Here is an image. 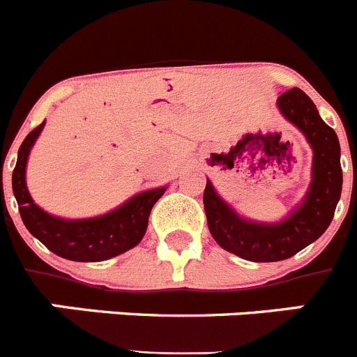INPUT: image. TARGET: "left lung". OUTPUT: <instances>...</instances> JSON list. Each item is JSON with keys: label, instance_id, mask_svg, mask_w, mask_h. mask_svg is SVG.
<instances>
[{"label": "left lung", "instance_id": "8db88e82", "mask_svg": "<svg viewBox=\"0 0 357 357\" xmlns=\"http://www.w3.org/2000/svg\"><path fill=\"white\" fill-rule=\"evenodd\" d=\"M277 107L313 148L311 184L302 204L286 220L257 223L239 216L207 181L204 209L211 236L222 248L254 263L289 259L317 241L331 225L342 197L343 173L338 135L318 114L311 98L298 87L277 98Z\"/></svg>", "mask_w": 357, "mask_h": 357}]
</instances>
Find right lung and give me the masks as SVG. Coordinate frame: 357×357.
I'll return each mask as SVG.
<instances>
[{"mask_svg":"<svg viewBox=\"0 0 357 357\" xmlns=\"http://www.w3.org/2000/svg\"><path fill=\"white\" fill-rule=\"evenodd\" d=\"M43 121L24 137L12 173V189L23 223L44 247L69 261L96 263L134 248L143 239L151 207L166 188L148 189L125 202L121 207L87 220H62L44 213L26 189V162L30 150L44 128Z\"/></svg>","mask_w":357,"mask_h":357,"instance_id":"right-lung-1","label":"right lung"}]
</instances>
